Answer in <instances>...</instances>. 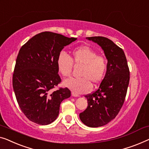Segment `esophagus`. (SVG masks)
I'll return each mask as SVG.
<instances>
[{
    "label": "esophagus",
    "instance_id": "1",
    "mask_svg": "<svg viewBox=\"0 0 149 149\" xmlns=\"http://www.w3.org/2000/svg\"><path fill=\"white\" fill-rule=\"evenodd\" d=\"M72 95L73 97H79V95L75 93H74V92L72 93Z\"/></svg>",
    "mask_w": 149,
    "mask_h": 149
}]
</instances>
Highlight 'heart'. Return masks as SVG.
Listing matches in <instances>:
<instances>
[{"label": "heart", "instance_id": "b5f03b06", "mask_svg": "<svg viewBox=\"0 0 149 149\" xmlns=\"http://www.w3.org/2000/svg\"><path fill=\"white\" fill-rule=\"evenodd\" d=\"M73 64L74 66H82L79 74L81 78L65 80L63 85L75 93L90 91L91 84L99 85L104 79L107 72V63L105 58L98 55L95 50L87 46L75 48L72 52L71 57L63 51L59 53L57 58V68L62 76H70Z\"/></svg>", "mask_w": 149, "mask_h": 149}]
</instances>
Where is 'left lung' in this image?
<instances>
[{"instance_id":"obj_1","label":"left lung","mask_w":149,"mask_h":149,"mask_svg":"<svg viewBox=\"0 0 149 149\" xmlns=\"http://www.w3.org/2000/svg\"><path fill=\"white\" fill-rule=\"evenodd\" d=\"M86 38L100 46L107 60L104 79L97 91L85 95L88 106L79 114L84 124L96 128L111 122L119 113L126 98L130 71L124 51L111 40L101 36Z\"/></svg>"}]
</instances>
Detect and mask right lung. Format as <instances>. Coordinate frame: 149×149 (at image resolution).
Returning <instances> with one entry per match:
<instances>
[{
	"mask_svg": "<svg viewBox=\"0 0 149 149\" xmlns=\"http://www.w3.org/2000/svg\"><path fill=\"white\" fill-rule=\"evenodd\" d=\"M77 40L44 31L21 47L16 60L13 87L21 111L30 121L48 125L56 119L62 101L70 97L68 88L51 89L61 82L57 58L64 46Z\"/></svg>",
	"mask_w": 149,
	"mask_h": 149,
	"instance_id": "right-lung-1",
	"label": "right lung"
}]
</instances>
